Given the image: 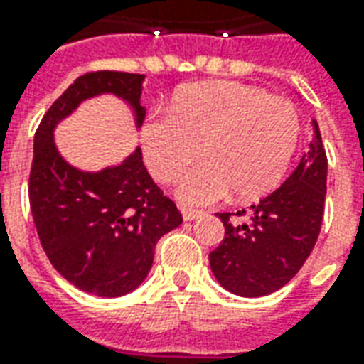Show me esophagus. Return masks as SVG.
Masks as SVG:
<instances>
[{"instance_id":"1","label":"esophagus","mask_w":364,"mask_h":364,"mask_svg":"<svg viewBox=\"0 0 364 364\" xmlns=\"http://www.w3.org/2000/svg\"><path fill=\"white\" fill-rule=\"evenodd\" d=\"M181 214H183V220H195V218H198L200 216V210H195V208H189V206H181Z\"/></svg>"}]
</instances>
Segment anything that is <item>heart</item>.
<instances>
[{"label":"heart","instance_id":"obj_1","mask_svg":"<svg viewBox=\"0 0 364 364\" xmlns=\"http://www.w3.org/2000/svg\"><path fill=\"white\" fill-rule=\"evenodd\" d=\"M300 134L296 109L281 97L237 82L193 83L169 105V114L142 124L144 161L159 183H177L189 205H213L228 197H263L281 183Z\"/></svg>","mask_w":364,"mask_h":364}]
</instances>
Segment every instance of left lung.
Here are the masks:
<instances>
[{
	"mask_svg": "<svg viewBox=\"0 0 364 364\" xmlns=\"http://www.w3.org/2000/svg\"><path fill=\"white\" fill-rule=\"evenodd\" d=\"M328 158L318 122L298 167L269 197L252 205L250 222L232 224L218 214L224 240L208 259L216 281L237 296H267L300 271L320 236L326 203ZM237 210L236 216H244Z\"/></svg>",
	"mask_w": 364,
	"mask_h": 364,
	"instance_id": "8db88e82",
	"label": "left lung"
}]
</instances>
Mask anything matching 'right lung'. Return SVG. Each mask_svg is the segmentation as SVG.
<instances>
[{
	"mask_svg": "<svg viewBox=\"0 0 364 364\" xmlns=\"http://www.w3.org/2000/svg\"><path fill=\"white\" fill-rule=\"evenodd\" d=\"M142 83V74L127 72L80 75L52 103L35 134L28 198L38 240L52 267L97 296H124L138 289L150 273L158 240L183 216L151 181L140 148L119 166L82 171L62 158L54 128L85 99L105 93L130 105L140 128Z\"/></svg>",
	"mask_w": 364,
	"mask_h": 364,
	"instance_id": "1",
	"label": "right lung"
}]
</instances>
